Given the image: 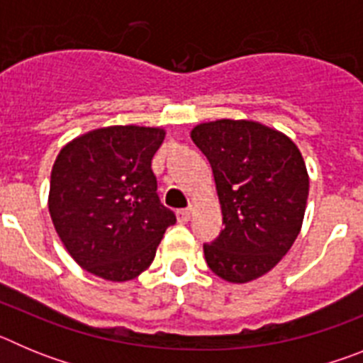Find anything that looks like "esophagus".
I'll return each instance as SVG.
<instances>
[{
  "label": "esophagus",
  "instance_id": "1",
  "mask_svg": "<svg viewBox=\"0 0 363 363\" xmlns=\"http://www.w3.org/2000/svg\"><path fill=\"white\" fill-rule=\"evenodd\" d=\"M176 216H178V221H182V223H187L192 216V211L191 209H179L178 213H176Z\"/></svg>",
  "mask_w": 363,
  "mask_h": 363
}]
</instances>
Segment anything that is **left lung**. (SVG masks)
<instances>
[{"label": "left lung", "instance_id": "1", "mask_svg": "<svg viewBox=\"0 0 363 363\" xmlns=\"http://www.w3.org/2000/svg\"><path fill=\"white\" fill-rule=\"evenodd\" d=\"M192 142L213 167L225 229L205 243L211 271L230 284L264 277L303 223L309 174L289 136L251 120L196 125Z\"/></svg>", "mask_w": 363, "mask_h": 363}]
</instances>
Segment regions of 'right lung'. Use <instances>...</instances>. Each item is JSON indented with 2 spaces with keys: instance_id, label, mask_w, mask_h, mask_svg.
I'll use <instances>...</instances> for the list:
<instances>
[{
  "instance_id": "obj_1",
  "label": "right lung",
  "mask_w": 363,
  "mask_h": 363,
  "mask_svg": "<svg viewBox=\"0 0 363 363\" xmlns=\"http://www.w3.org/2000/svg\"><path fill=\"white\" fill-rule=\"evenodd\" d=\"M160 127L112 125L67 143L52 165L49 213L79 267L107 281H129L152 264L167 227L150 163Z\"/></svg>"
}]
</instances>
